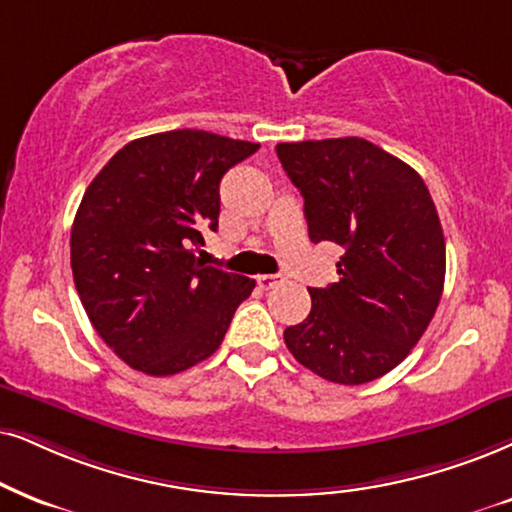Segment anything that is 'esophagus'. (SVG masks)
I'll use <instances>...</instances> for the list:
<instances>
[{
    "label": "esophagus",
    "instance_id": "obj_1",
    "mask_svg": "<svg viewBox=\"0 0 512 512\" xmlns=\"http://www.w3.org/2000/svg\"><path fill=\"white\" fill-rule=\"evenodd\" d=\"M278 281H281V278L274 276V274H262V276H257V286H260L262 290H269V288H274Z\"/></svg>",
    "mask_w": 512,
    "mask_h": 512
}]
</instances>
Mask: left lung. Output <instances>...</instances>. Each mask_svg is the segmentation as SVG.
Instances as JSON below:
<instances>
[{"label": "left lung", "instance_id": "8db88e82", "mask_svg": "<svg viewBox=\"0 0 512 512\" xmlns=\"http://www.w3.org/2000/svg\"><path fill=\"white\" fill-rule=\"evenodd\" d=\"M314 243L342 248L340 281L309 288L312 312L283 340L304 368L364 385L401 364L444 290L442 224L420 174L359 137L278 144Z\"/></svg>", "mask_w": 512, "mask_h": 512}]
</instances>
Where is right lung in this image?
<instances>
[{
  "instance_id": "add662e5",
  "label": "right lung",
  "mask_w": 512,
  "mask_h": 512,
  "mask_svg": "<svg viewBox=\"0 0 512 512\" xmlns=\"http://www.w3.org/2000/svg\"><path fill=\"white\" fill-rule=\"evenodd\" d=\"M260 144L174 129L122 146L84 191L70 267L84 312L127 366L174 375L217 352L248 276L205 267L219 181Z\"/></svg>"
}]
</instances>
